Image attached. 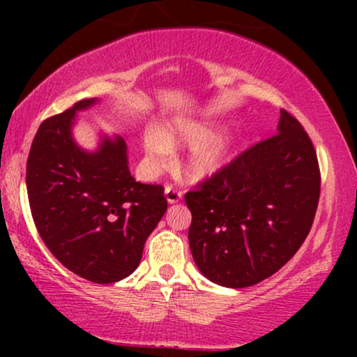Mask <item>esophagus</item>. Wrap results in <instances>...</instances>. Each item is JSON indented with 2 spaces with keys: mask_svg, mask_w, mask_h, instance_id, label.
Instances as JSON below:
<instances>
[{
  "mask_svg": "<svg viewBox=\"0 0 357 357\" xmlns=\"http://www.w3.org/2000/svg\"><path fill=\"white\" fill-rule=\"evenodd\" d=\"M165 196H166V202L169 203V204H174V203H178L179 199H181V191H178L176 190V188H173V186H166V190H165Z\"/></svg>",
  "mask_w": 357,
  "mask_h": 357,
  "instance_id": "34e87169",
  "label": "esophagus"
}]
</instances>
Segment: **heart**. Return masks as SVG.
I'll return each instance as SVG.
<instances>
[{"instance_id": "heart-1", "label": "heart", "mask_w": 357, "mask_h": 357, "mask_svg": "<svg viewBox=\"0 0 357 357\" xmlns=\"http://www.w3.org/2000/svg\"><path fill=\"white\" fill-rule=\"evenodd\" d=\"M192 146L183 161V171L192 181H204L218 174L235 151V139L228 132H216L210 122L176 119L162 126L161 130L149 129L142 137L146 162L149 169L158 171L171 159V147Z\"/></svg>"}]
</instances>
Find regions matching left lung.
Segmentation results:
<instances>
[{
  "label": "left lung",
  "instance_id": "obj_1",
  "mask_svg": "<svg viewBox=\"0 0 357 357\" xmlns=\"http://www.w3.org/2000/svg\"><path fill=\"white\" fill-rule=\"evenodd\" d=\"M321 191L317 154L301 122L280 110L277 134L184 196L192 260L208 280L243 289L290 260L309 235Z\"/></svg>",
  "mask_w": 357,
  "mask_h": 357
}]
</instances>
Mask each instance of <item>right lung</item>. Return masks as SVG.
I'll use <instances>...</instances> for the list:
<instances>
[{
    "mask_svg": "<svg viewBox=\"0 0 357 357\" xmlns=\"http://www.w3.org/2000/svg\"><path fill=\"white\" fill-rule=\"evenodd\" d=\"M99 99L42 122L26 162V190L40 236L63 267L96 284H114L141 264L147 236L167 210L159 184L136 183L127 144L100 132L96 149L73 137L77 114Z\"/></svg>",
    "mask_w": 357,
    "mask_h": 357,
    "instance_id": "add662e5",
    "label": "right lung"
}]
</instances>
